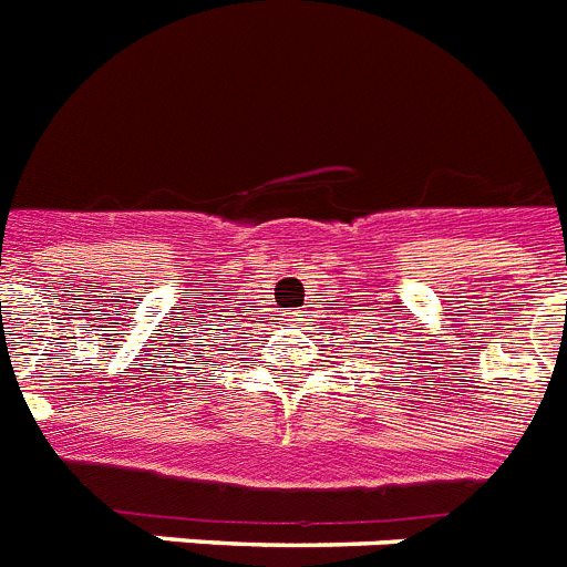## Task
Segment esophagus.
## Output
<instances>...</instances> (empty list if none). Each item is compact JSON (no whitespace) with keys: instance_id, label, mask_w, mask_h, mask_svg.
I'll return each instance as SVG.
<instances>
[{"instance_id":"esophagus-1","label":"esophagus","mask_w":567,"mask_h":567,"mask_svg":"<svg viewBox=\"0 0 567 567\" xmlns=\"http://www.w3.org/2000/svg\"><path fill=\"white\" fill-rule=\"evenodd\" d=\"M287 318H289V321H301V318H298V312H295V309H292V312H287Z\"/></svg>"}]
</instances>
